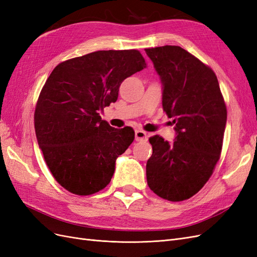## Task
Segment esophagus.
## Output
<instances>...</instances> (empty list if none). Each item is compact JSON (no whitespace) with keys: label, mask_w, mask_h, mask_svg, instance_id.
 <instances>
[{"label":"esophagus","mask_w":257,"mask_h":257,"mask_svg":"<svg viewBox=\"0 0 257 257\" xmlns=\"http://www.w3.org/2000/svg\"><path fill=\"white\" fill-rule=\"evenodd\" d=\"M135 141L136 142H147L148 141V135L144 131H136L135 132Z\"/></svg>","instance_id":"1"}]
</instances>
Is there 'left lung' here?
Listing matches in <instances>:
<instances>
[{
	"instance_id": "1",
	"label": "left lung",
	"mask_w": 257,
	"mask_h": 257,
	"mask_svg": "<svg viewBox=\"0 0 257 257\" xmlns=\"http://www.w3.org/2000/svg\"><path fill=\"white\" fill-rule=\"evenodd\" d=\"M163 85V110L177 136L149 139V188L170 201L189 199L211 177L222 151L227 111L214 72L179 46L145 49Z\"/></svg>"
}]
</instances>
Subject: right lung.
<instances>
[{"label": "right lung", "mask_w": 257, "mask_h": 257, "mask_svg": "<svg viewBox=\"0 0 257 257\" xmlns=\"http://www.w3.org/2000/svg\"><path fill=\"white\" fill-rule=\"evenodd\" d=\"M146 66L138 50H99L62 62L46 80L34 113L36 138L68 192L91 195L110 182L135 133L110 126L99 113L118 99L122 81Z\"/></svg>", "instance_id": "obj_1"}]
</instances>
